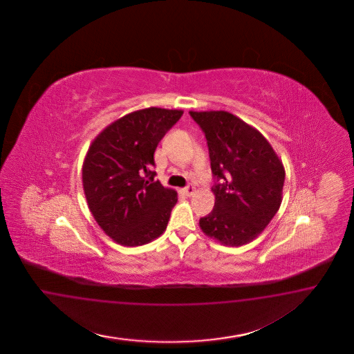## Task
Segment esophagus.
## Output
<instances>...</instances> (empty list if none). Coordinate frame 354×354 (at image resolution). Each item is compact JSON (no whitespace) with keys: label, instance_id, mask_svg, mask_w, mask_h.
Segmentation results:
<instances>
[{"label":"esophagus","instance_id":"esophagus-1","mask_svg":"<svg viewBox=\"0 0 354 354\" xmlns=\"http://www.w3.org/2000/svg\"><path fill=\"white\" fill-rule=\"evenodd\" d=\"M183 191L185 193V196H192L193 193L196 192V188L193 187L192 184H189Z\"/></svg>","mask_w":354,"mask_h":354}]
</instances>
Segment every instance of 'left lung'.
<instances>
[{"mask_svg": "<svg viewBox=\"0 0 354 354\" xmlns=\"http://www.w3.org/2000/svg\"><path fill=\"white\" fill-rule=\"evenodd\" d=\"M205 133L215 184L205 235L241 247L256 239L281 204L286 171L263 135L227 111H189Z\"/></svg>", "mask_w": 354, "mask_h": 354, "instance_id": "1", "label": "left lung"}]
</instances>
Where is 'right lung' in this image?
<instances>
[{"label": "right lung", "instance_id": "add662e5", "mask_svg": "<svg viewBox=\"0 0 354 354\" xmlns=\"http://www.w3.org/2000/svg\"><path fill=\"white\" fill-rule=\"evenodd\" d=\"M182 110L142 109L107 126L83 163L91 213L115 243L139 247L166 230L178 193L154 180V151Z\"/></svg>", "mask_w": 354, "mask_h": 354}]
</instances>
